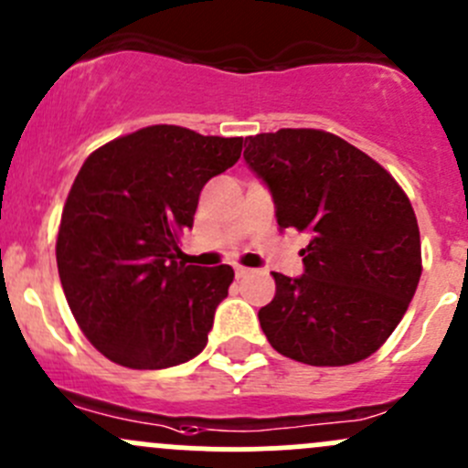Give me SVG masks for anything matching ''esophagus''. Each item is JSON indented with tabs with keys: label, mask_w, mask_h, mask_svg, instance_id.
Masks as SVG:
<instances>
[{
	"label": "esophagus",
	"mask_w": 468,
	"mask_h": 468,
	"mask_svg": "<svg viewBox=\"0 0 468 468\" xmlns=\"http://www.w3.org/2000/svg\"><path fill=\"white\" fill-rule=\"evenodd\" d=\"M234 272H236V277H245V274H250V268H243V266H236L234 268Z\"/></svg>",
	"instance_id": "1"
}]
</instances>
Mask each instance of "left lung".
I'll use <instances>...</instances> for the list:
<instances>
[{"mask_svg": "<svg viewBox=\"0 0 468 468\" xmlns=\"http://www.w3.org/2000/svg\"><path fill=\"white\" fill-rule=\"evenodd\" d=\"M245 162L268 185L282 229L308 234L304 274L272 272L259 311L272 349L315 367L372 356L392 335L421 277V239L406 191L338 134L282 128L245 137Z\"/></svg>", "mask_w": 468, "mask_h": 468, "instance_id": "1", "label": "left lung"}]
</instances>
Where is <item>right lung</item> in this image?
<instances>
[{
    "label": "right lung",
    "instance_id": "right-lung-1",
    "mask_svg": "<svg viewBox=\"0 0 468 468\" xmlns=\"http://www.w3.org/2000/svg\"><path fill=\"white\" fill-rule=\"evenodd\" d=\"M243 137L148 126L96 148L80 166L56 239L67 304L112 363L173 367L198 356L229 266H186L180 236L200 191L239 162Z\"/></svg>",
    "mask_w": 468,
    "mask_h": 468
}]
</instances>
